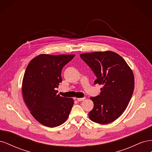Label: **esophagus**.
<instances>
[{"instance_id": "obj_1", "label": "esophagus", "mask_w": 152, "mask_h": 152, "mask_svg": "<svg viewBox=\"0 0 152 152\" xmlns=\"http://www.w3.org/2000/svg\"><path fill=\"white\" fill-rule=\"evenodd\" d=\"M86 99V98H77V100L78 102H82V101H84Z\"/></svg>"}]
</instances>
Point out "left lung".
Wrapping results in <instances>:
<instances>
[{
    "instance_id": "left-lung-1",
    "label": "left lung",
    "mask_w": 152,
    "mask_h": 152,
    "mask_svg": "<svg viewBox=\"0 0 152 152\" xmlns=\"http://www.w3.org/2000/svg\"><path fill=\"white\" fill-rule=\"evenodd\" d=\"M102 85L100 94L91 97L94 107L89 113L90 120L100 124L115 121L125 111L134 88L131 68L117 53L107 50L80 54Z\"/></svg>"
}]
</instances>
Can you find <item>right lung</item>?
<instances>
[{"instance_id": "right-lung-1", "label": "right lung", "mask_w": 152, "mask_h": 152, "mask_svg": "<svg viewBox=\"0 0 152 152\" xmlns=\"http://www.w3.org/2000/svg\"><path fill=\"white\" fill-rule=\"evenodd\" d=\"M75 54H41L28 63L23 79L24 102L36 121L49 127L61 125L69 116L73 99L57 94L63 66Z\"/></svg>"}]
</instances>
